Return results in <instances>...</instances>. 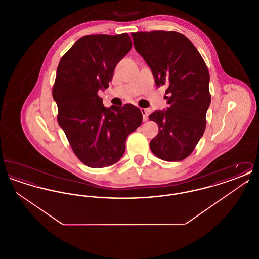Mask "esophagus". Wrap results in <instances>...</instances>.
I'll return each mask as SVG.
<instances>
[{"mask_svg":"<svg viewBox=\"0 0 259 259\" xmlns=\"http://www.w3.org/2000/svg\"><path fill=\"white\" fill-rule=\"evenodd\" d=\"M141 111H142V114H143V120L148 121V110L147 109H141Z\"/></svg>","mask_w":259,"mask_h":259,"instance_id":"34e87169","label":"esophagus"}]
</instances>
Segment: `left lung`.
I'll use <instances>...</instances> for the list:
<instances>
[{
  "label": "left lung",
  "mask_w": 259,
  "mask_h": 259,
  "mask_svg": "<svg viewBox=\"0 0 259 259\" xmlns=\"http://www.w3.org/2000/svg\"><path fill=\"white\" fill-rule=\"evenodd\" d=\"M135 50L148 63L157 87L166 85L169 107L148 117L159 131L150 143L152 153L165 161L184 160L206 129L210 104L209 74L194 45L178 32H137Z\"/></svg>",
  "instance_id": "1"
}]
</instances>
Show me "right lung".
I'll return each instance as SVG.
<instances>
[{
    "instance_id": "right-lung-1",
    "label": "right lung",
    "mask_w": 259,
    "mask_h": 259,
    "mask_svg": "<svg viewBox=\"0 0 259 259\" xmlns=\"http://www.w3.org/2000/svg\"><path fill=\"white\" fill-rule=\"evenodd\" d=\"M129 35L80 37L59 62L52 96L57 121L76 157L90 168H104L123 156L127 136L142 124L131 104L106 108L98 96L109 87L117 63L129 52Z\"/></svg>"
}]
</instances>
